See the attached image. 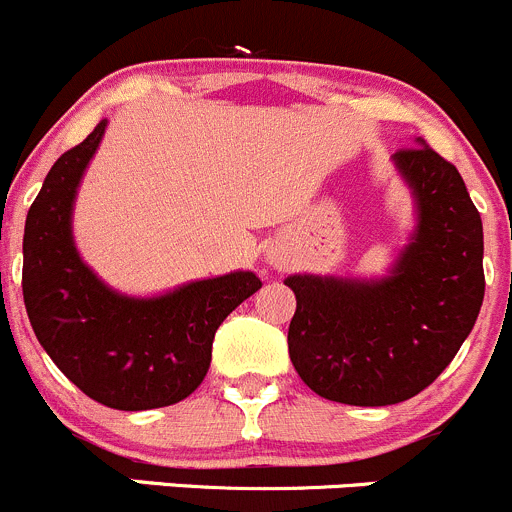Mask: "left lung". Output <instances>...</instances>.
<instances>
[{
    "label": "left lung",
    "mask_w": 512,
    "mask_h": 512,
    "mask_svg": "<svg viewBox=\"0 0 512 512\" xmlns=\"http://www.w3.org/2000/svg\"><path fill=\"white\" fill-rule=\"evenodd\" d=\"M392 163L417 223L387 276L284 281L296 294L291 364L306 387L342 405H397L430 387L483 306V221L462 175L422 138Z\"/></svg>",
    "instance_id": "8db88e82"
}]
</instances>
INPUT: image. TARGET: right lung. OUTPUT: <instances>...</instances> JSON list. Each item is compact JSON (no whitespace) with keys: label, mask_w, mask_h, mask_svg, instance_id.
Masks as SVG:
<instances>
[{"label":"right lung","mask_w":512,"mask_h":512,"mask_svg":"<svg viewBox=\"0 0 512 512\" xmlns=\"http://www.w3.org/2000/svg\"><path fill=\"white\" fill-rule=\"evenodd\" d=\"M107 120L62 153L24 223L22 294L52 362L87 397L113 410L168 407L196 392L211 367L216 329L261 289L253 271L183 284L158 296L110 289L82 261L72 211Z\"/></svg>","instance_id":"right-lung-1"}]
</instances>
